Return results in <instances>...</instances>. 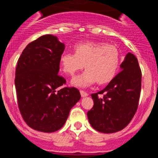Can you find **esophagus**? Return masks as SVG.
I'll return each mask as SVG.
<instances>
[{"label": "esophagus", "mask_w": 158, "mask_h": 158, "mask_svg": "<svg viewBox=\"0 0 158 158\" xmlns=\"http://www.w3.org/2000/svg\"><path fill=\"white\" fill-rule=\"evenodd\" d=\"M80 94H81V96H82V98H84V97H86L88 95V94L86 93V91H84V90H82V89H81V90H80Z\"/></svg>", "instance_id": "34e87169"}]
</instances>
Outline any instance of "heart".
<instances>
[{
	"instance_id": "1",
	"label": "heart",
	"mask_w": 158,
	"mask_h": 158,
	"mask_svg": "<svg viewBox=\"0 0 158 158\" xmlns=\"http://www.w3.org/2000/svg\"><path fill=\"white\" fill-rule=\"evenodd\" d=\"M74 51L60 55V63L64 73L73 76L84 67L86 70L74 78L72 83L77 86H87L98 82L104 84L116 76L120 63L119 49L113 45L104 42H86L78 43Z\"/></svg>"
}]
</instances>
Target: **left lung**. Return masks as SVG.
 Segmentation results:
<instances>
[{"label": "left lung", "instance_id": "left-lung-1", "mask_svg": "<svg viewBox=\"0 0 158 158\" xmlns=\"http://www.w3.org/2000/svg\"><path fill=\"white\" fill-rule=\"evenodd\" d=\"M122 71L101 91L92 94L94 106L87 112L89 123L98 131L114 133L124 128L139 106L142 72L137 58L128 52Z\"/></svg>", "mask_w": 158, "mask_h": 158}]
</instances>
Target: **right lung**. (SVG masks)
Masks as SVG:
<instances>
[{
	"instance_id": "1",
	"label": "right lung",
	"mask_w": 158,
	"mask_h": 158,
	"mask_svg": "<svg viewBox=\"0 0 158 158\" xmlns=\"http://www.w3.org/2000/svg\"><path fill=\"white\" fill-rule=\"evenodd\" d=\"M64 50V45L56 36L45 35L28 44L17 62L18 107L27 124L38 131L49 133L61 128L81 98L77 88L61 87L66 84L58 74Z\"/></svg>"
}]
</instances>
